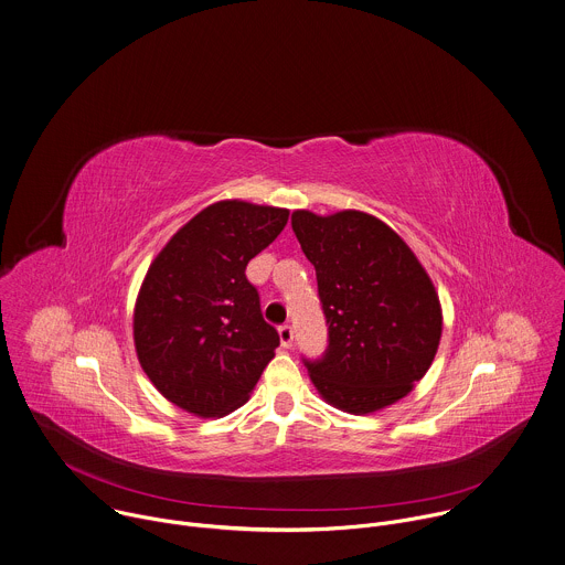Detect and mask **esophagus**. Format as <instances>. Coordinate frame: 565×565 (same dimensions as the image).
I'll return each instance as SVG.
<instances>
[{
    "instance_id": "esophagus-1",
    "label": "esophagus",
    "mask_w": 565,
    "mask_h": 565,
    "mask_svg": "<svg viewBox=\"0 0 565 565\" xmlns=\"http://www.w3.org/2000/svg\"><path fill=\"white\" fill-rule=\"evenodd\" d=\"M292 339H295V330H292V326H281L279 328V341H281V345L284 348H290L292 345Z\"/></svg>"
}]
</instances>
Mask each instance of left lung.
Segmentation results:
<instances>
[{"mask_svg":"<svg viewBox=\"0 0 565 565\" xmlns=\"http://www.w3.org/2000/svg\"><path fill=\"white\" fill-rule=\"evenodd\" d=\"M292 231L315 266L328 350L306 361L321 399L370 415L404 399L435 361L444 315L411 246L361 211L292 213Z\"/></svg>","mask_w":565,"mask_h":565,"instance_id":"1","label":"left lung"}]
</instances>
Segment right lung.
<instances>
[{
  "label": "right lung",
  "mask_w": 565,
  "mask_h": 565,
  "mask_svg": "<svg viewBox=\"0 0 565 565\" xmlns=\"http://www.w3.org/2000/svg\"><path fill=\"white\" fill-rule=\"evenodd\" d=\"M288 222L286 209L211 204L152 259L132 315L137 359L152 386L202 419L244 406L279 345L264 321L248 262Z\"/></svg>",
  "instance_id": "right-lung-1"
}]
</instances>
